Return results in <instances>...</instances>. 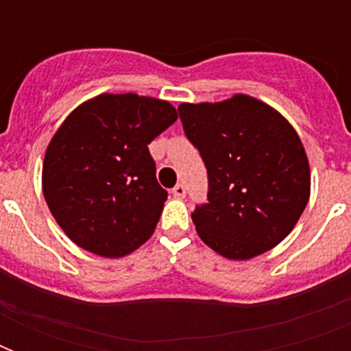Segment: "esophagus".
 I'll use <instances>...</instances> for the list:
<instances>
[{
    "instance_id": "1",
    "label": "esophagus",
    "mask_w": 351,
    "mask_h": 351,
    "mask_svg": "<svg viewBox=\"0 0 351 351\" xmlns=\"http://www.w3.org/2000/svg\"><path fill=\"white\" fill-rule=\"evenodd\" d=\"M173 197L175 198L186 197V186H184V184H176V186L173 187Z\"/></svg>"
}]
</instances>
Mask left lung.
Segmentation results:
<instances>
[{
  "mask_svg": "<svg viewBox=\"0 0 351 351\" xmlns=\"http://www.w3.org/2000/svg\"><path fill=\"white\" fill-rule=\"evenodd\" d=\"M178 112L208 167V204L191 215L204 244L230 261L280 244L310 200V162L293 125L247 95L184 101Z\"/></svg>",
  "mask_w": 351,
  "mask_h": 351,
  "instance_id": "1",
  "label": "left lung"
}]
</instances>
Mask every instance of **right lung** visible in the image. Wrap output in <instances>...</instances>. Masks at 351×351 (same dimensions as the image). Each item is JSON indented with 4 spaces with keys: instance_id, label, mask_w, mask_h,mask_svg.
<instances>
[{
    "instance_id": "obj_1",
    "label": "right lung",
    "mask_w": 351,
    "mask_h": 351,
    "mask_svg": "<svg viewBox=\"0 0 351 351\" xmlns=\"http://www.w3.org/2000/svg\"><path fill=\"white\" fill-rule=\"evenodd\" d=\"M176 118L169 101L104 93L63 120L45 151L41 187L74 244L121 258L151 239L167 191L147 145Z\"/></svg>"
}]
</instances>
